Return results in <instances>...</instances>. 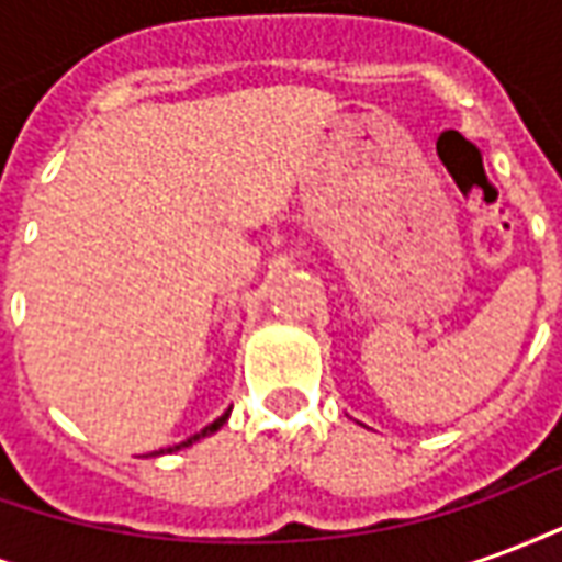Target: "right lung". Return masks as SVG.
I'll list each match as a JSON object with an SVG mask.
<instances>
[{"label": "right lung", "mask_w": 562, "mask_h": 562, "mask_svg": "<svg viewBox=\"0 0 562 562\" xmlns=\"http://www.w3.org/2000/svg\"><path fill=\"white\" fill-rule=\"evenodd\" d=\"M225 418H228V413H225V415H220V418H216V422H213V424H207V427H204V430H201V434L189 436V439H186V442H180V446L168 448V451H177V448H186V446H192V442H198V439H204V436L216 434V430H220L222 424H225ZM161 451H165V448H161ZM161 451H156V454H161Z\"/></svg>", "instance_id": "obj_1"}]
</instances>
